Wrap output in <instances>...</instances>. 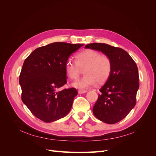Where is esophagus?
<instances>
[{"label": "esophagus", "mask_w": 156, "mask_h": 156, "mask_svg": "<svg viewBox=\"0 0 156 156\" xmlns=\"http://www.w3.org/2000/svg\"><path fill=\"white\" fill-rule=\"evenodd\" d=\"M79 94H84L87 92V90H79L78 91Z\"/></svg>", "instance_id": "1"}]
</instances>
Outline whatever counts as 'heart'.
<instances>
[{"mask_svg":"<svg viewBox=\"0 0 156 156\" xmlns=\"http://www.w3.org/2000/svg\"><path fill=\"white\" fill-rule=\"evenodd\" d=\"M83 69L85 74L83 77L72 83L75 88L84 90L98 83H103L109 77L112 70V63L107 55H100L93 49L84 50L75 55V62L68 60L64 69L67 76L71 79H76Z\"/></svg>","mask_w":156,"mask_h":156,"instance_id":"obj_1","label":"heart"}]
</instances>
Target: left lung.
I'll return each mask as SVG.
<instances>
[{"mask_svg": "<svg viewBox=\"0 0 156 156\" xmlns=\"http://www.w3.org/2000/svg\"><path fill=\"white\" fill-rule=\"evenodd\" d=\"M101 51L110 58L112 70L93 107L98 119L108 124L120 122L136 104L139 88V72L135 61L127 52L106 44L93 43L84 47Z\"/></svg>", "mask_w": 156, "mask_h": 156, "instance_id": "8db88e82", "label": "left lung"}]
</instances>
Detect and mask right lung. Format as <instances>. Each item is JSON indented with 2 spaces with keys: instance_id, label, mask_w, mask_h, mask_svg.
I'll use <instances>...</instances> for the list:
<instances>
[{
  "instance_id": "1",
  "label": "right lung",
  "mask_w": 156,
  "mask_h": 156,
  "mask_svg": "<svg viewBox=\"0 0 156 156\" xmlns=\"http://www.w3.org/2000/svg\"><path fill=\"white\" fill-rule=\"evenodd\" d=\"M83 45L55 42L37 48L25 59L20 75L21 100L37 119L49 123L70 111L77 90L60 88L67 83L66 62Z\"/></svg>"
}]
</instances>
